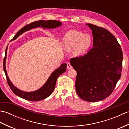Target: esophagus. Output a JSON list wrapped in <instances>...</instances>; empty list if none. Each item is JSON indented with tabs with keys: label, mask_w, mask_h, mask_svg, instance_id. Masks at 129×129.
Returning a JSON list of instances; mask_svg holds the SVG:
<instances>
[{
	"label": "esophagus",
	"mask_w": 129,
	"mask_h": 129,
	"mask_svg": "<svg viewBox=\"0 0 129 129\" xmlns=\"http://www.w3.org/2000/svg\"><path fill=\"white\" fill-rule=\"evenodd\" d=\"M73 67L72 65H71V64L70 62H68L67 63V69H72Z\"/></svg>",
	"instance_id": "esophagus-1"
}]
</instances>
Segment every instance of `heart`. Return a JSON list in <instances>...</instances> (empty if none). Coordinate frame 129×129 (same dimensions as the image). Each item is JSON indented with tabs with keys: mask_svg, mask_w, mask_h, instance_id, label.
Instances as JSON below:
<instances>
[{
	"mask_svg": "<svg viewBox=\"0 0 129 129\" xmlns=\"http://www.w3.org/2000/svg\"><path fill=\"white\" fill-rule=\"evenodd\" d=\"M92 43L91 35L88 34L71 30L65 34L62 42L63 49L66 51L74 49V53L80 56L87 50Z\"/></svg>",
	"mask_w": 129,
	"mask_h": 129,
	"instance_id": "1",
	"label": "heart"
}]
</instances>
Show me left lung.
I'll list each match as a JSON object with an SVG mask.
<instances>
[{
  "label": "left lung",
  "instance_id": "8db88e82",
  "mask_svg": "<svg viewBox=\"0 0 129 129\" xmlns=\"http://www.w3.org/2000/svg\"><path fill=\"white\" fill-rule=\"evenodd\" d=\"M92 30V48L70 62L77 73L75 89L81 99L96 102L113 92L121 75L123 54L117 39L106 29L86 24Z\"/></svg>",
  "mask_w": 129,
  "mask_h": 129
}]
</instances>
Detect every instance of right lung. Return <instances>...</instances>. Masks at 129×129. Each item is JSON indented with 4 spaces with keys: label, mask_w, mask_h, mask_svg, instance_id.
<instances>
[{
    "label": "right lung",
    "mask_w": 129,
    "mask_h": 129,
    "mask_svg": "<svg viewBox=\"0 0 129 129\" xmlns=\"http://www.w3.org/2000/svg\"><path fill=\"white\" fill-rule=\"evenodd\" d=\"M61 24H62L60 21L54 20H49L47 21L40 20L37 21H34V22H33L28 24V25L24 26L20 30H19V31L15 35V37L13 38V40L16 39L19 35L22 34L24 32L29 30L33 28H37V27L41 26L42 28L46 29H53L60 26ZM7 47L6 48V50H5V55L3 61V68L5 76H6L7 78L8 84L9 85L10 89L12 90V91L15 95L26 100L37 101L43 100L52 94L53 90H54L57 78L60 75H61L62 73L66 72V69H65L67 68V64L64 63V64H62L60 65V67L57 68V69L54 71L51 75L49 76V78H48V80L46 81L45 84L40 89L33 92H25L21 91V90L16 88L14 85H13V84L12 83V82L10 81V79H9V77L8 76L6 68H5V60H6L7 57Z\"/></svg>",
    "instance_id": "add662e5"
}]
</instances>
